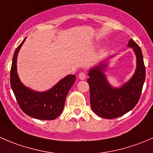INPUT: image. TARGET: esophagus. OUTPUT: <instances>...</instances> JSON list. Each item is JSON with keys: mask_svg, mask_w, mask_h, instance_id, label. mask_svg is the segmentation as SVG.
<instances>
[{"mask_svg": "<svg viewBox=\"0 0 153 153\" xmlns=\"http://www.w3.org/2000/svg\"><path fill=\"white\" fill-rule=\"evenodd\" d=\"M86 75L85 72H80L79 74H78V78L81 80H84L86 78Z\"/></svg>", "mask_w": 153, "mask_h": 153, "instance_id": "esophagus-1", "label": "esophagus"}]
</instances>
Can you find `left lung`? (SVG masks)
Segmentation results:
<instances>
[{"label":"left lung","instance_id":"left-lung-1","mask_svg":"<svg viewBox=\"0 0 153 153\" xmlns=\"http://www.w3.org/2000/svg\"><path fill=\"white\" fill-rule=\"evenodd\" d=\"M127 47L132 48L136 58V69L133 75L120 87L112 86L105 75L109 56L88 72L91 108L96 115L111 119L122 116L132 110L139 101L145 81L144 63L139 46L131 38Z\"/></svg>","mask_w":153,"mask_h":153}]
</instances>
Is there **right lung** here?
<instances>
[{"label":"right lung","instance_id":"add662e5","mask_svg":"<svg viewBox=\"0 0 153 153\" xmlns=\"http://www.w3.org/2000/svg\"><path fill=\"white\" fill-rule=\"evenodd\" d=\"M26 38L14 52L10 71L11 87L18 105L24 113L36 119L54 120L62 112L68 92L75 81V75H67L51 89L44 92L33 90L26 86L17 72L18 52Z\"/></svg>","mask_w":153,"mask_h":153}]
</instances>
